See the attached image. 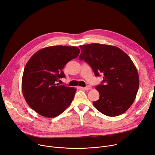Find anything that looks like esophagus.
Instances as JSON below:
<instances>
[{
    "label": "esophagus",
    "instance_id": "esophagus-1",
    "mask_svg": "<svg viewBox=\"0 0 155 155\" xmlns=\"http://www.w3.org/2000/svg\"><path fill=\"white\" fill-rule=\"evenodd\" d=\"M85 90H87V91H89V90H91V89H92V87L91 86V85H87V86H86V87H85L84 88Z\"/></svg>",
    "mask_w": 155,
    "mask_h": 155
}]
</instances>
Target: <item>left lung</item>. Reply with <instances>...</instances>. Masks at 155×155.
<instances>
[{"label": "left lung", "mask_w": 155, "mask_h": 155, "mask_svg": "<svg viewBox=\"0 0 155 155\" xmlns=\"http://www.w3.org/2000/svg\"><path fill=\"white\" fill-rule=\"evenodd\" d=\"M80 60L92 68L95 76L104 75L95 89L99 99L93 102L95 108L108 116L125 113L132 105L139 87L137 68L130 58L119 48L93 43L80 45Z\"/></svg>", "instance_id": "1"}]
</instances>
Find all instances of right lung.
Here are the masks:
<instances>
[{
	"instance_id": "1",
	"label": "right lung",
	"mask_w": 155,
	"mask_h": 155,
	"mask_svg": "<svg viewBox=\"0 0 155 155\" xmlns=\"http://www.w3.org/2000/svg\"><path fill=\"white\" fill-rule=\"evenodd\" d=\"M74 46L56 45L42 48L27 62L22 78V91L28 105L46 117H55L70 106L76 89L58 83L65 78L63 69L77 58Z\"/></svg>"
}]
</instances>
